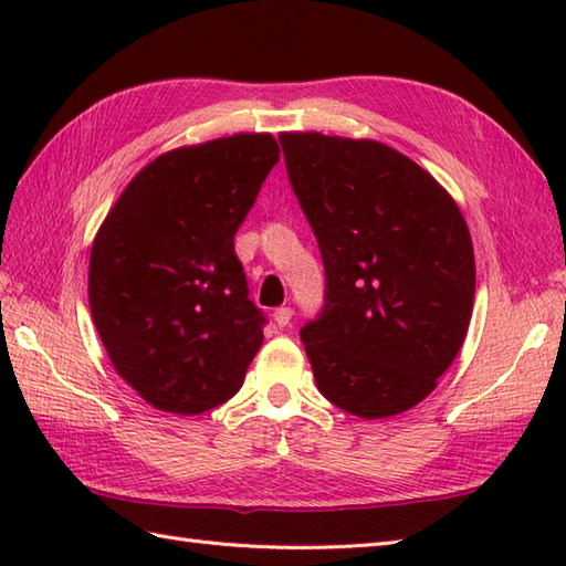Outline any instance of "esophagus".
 Masks as SVG:
<instances>
[{"instance_id":"obj_1","label":"esophagus","mask_w":566,"mask_h":566,"mask_svg":"<svg viewBox=\"0 0 566 566\" xmlns=\"http://www.w3.org/2000/svg\"><path fill=\"white\" fill-rule=\"evenodd\" d=\"M292 316H294V311H292V306H280V308H274V314H272V318H274V323L280 328H284V326H290V321H292Z\"/></svg>"}]
</instances>
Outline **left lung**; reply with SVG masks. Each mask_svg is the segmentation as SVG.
<instances>
[{
	"label": "left lung",
	"instance_id": "1",
	"mask_svg": "<svg viewBox=\"0 0 566 566\" xmlns=\"http://www.w3.org/2000/svg\"><path fill=\"white\" fill-rule=\"evenodd\" d=\"M318 240L326 292L302 328L318 391L359 418L403 413L460 353L474 306V248L452 197L377 140L280 136Z\"/></svg>",
	"mask_w": 566,
	"mask_h": 566
}]
</instances>
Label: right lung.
Segmentation results:
<instances>
[{"instance_id":"1","label":"right lung","mask_w":566,"mask_h":566,"mask_svg":"<svg viewBox=\"0 0 566 566\" xmlns=\"http://www.w3.org/2000/svg\"><path fill=\"white\" fill-rule=\"evenodd\" d=\"M276 163L270 134L165 153L94 238V326L114 369L160 411L197 416L243 387L268 318L250 302L233 238Z\"/></svg>"}]
</instances>
